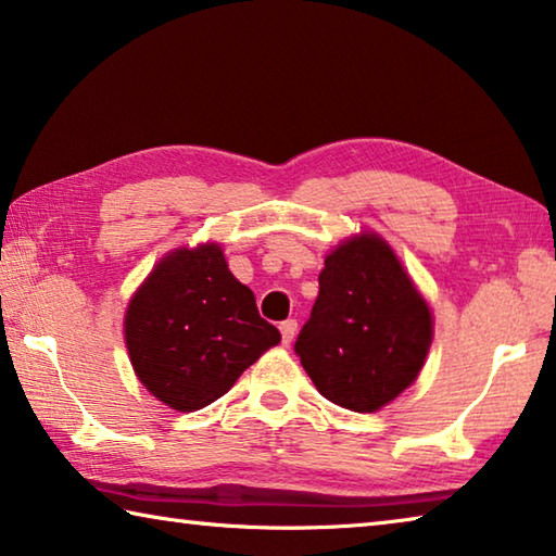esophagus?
<instances>
[{"label":"esophagus","mask_w":556,"mask_h":556,"mask_svg":"<svg viewBox=\"0 0 556 556\" xmlns=\"http://www.w3.org/2000/svg\"><path fill=\"white\" fill-rule=\"evenodd\" d=\"M279 331H281V341H285V345H289L291 341H294V336H296V321H294V318H287V321H281Z\"/></svg>","instance_id":"obj_1"}]
</instances>
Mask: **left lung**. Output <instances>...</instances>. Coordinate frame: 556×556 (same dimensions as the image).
I'll list each match as a JSON object with an SVG mask.
<instances>
[{
    "label": "left lung",
    "mask_w": 556,
    "mask_h": 556,
    "mask_svg": "<svg viewBox=\"0 0 556 556\" xmlns=\"http://www.w3.org/2000/svg\"><path fill=\"white\" fill-rule=\"evenodd\" d=\"M431 312L390 244L363 232L326 257L294 351L316 390L353 412H378L417 380Z\"/></svg>",
    "instance_id": "left-lung-1"
}]
</instances>
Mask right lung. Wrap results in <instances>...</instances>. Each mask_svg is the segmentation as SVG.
<instances>
[{"instance_id": "right-lung-1", "label": "right lung", "mask_w": 556, "mask_h": 556, "mask_svg": "<svg viewBox=\"0 0 556 556\" xmlns=\"http://www.w3.org/2000/svg\"><path fill=\"white\" fill-rule=\"evenodd\" d=\"M125 341L144 388L172 409L193 412L223 397L281 336L211 242L159 262L129 301Z\"/></svg>"}]
</instances>
